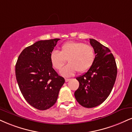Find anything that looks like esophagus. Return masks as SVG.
<instances>
[{"label":"esophagus","mask_w":132,"mask_h":132,"mask_svg":"<svg viewBox=\"0 0 132 132\" xmlns=\"http://www.w3.org/2000/svg\"><path fill=\"white\" fill-rule=\"evenodd\" d=\"M65 82H68V81H69L70 80V79L65 78Z\"/></svg>","instance_id":"1"}]
</instances>
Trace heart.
Wrapping results in <instances>:
<instances>
[{"label":"heart","instance_id":"heart-1","mask_svg":"<svg viewBox=\"0 0 132 132\" xmlns=\"http://www.w3.org/2000/svg\"><path fill=\"white\" fill-rule=\"evenodd\" d=\"M50 57L52 65L58 70L62 69L67 59L69 63L61 70V73L69 76L75 73L76 71L80 73L88 71L93 65L95 54L91 45L70 41L63 43L60 51H52Z\"/></svg>","mask_w":132,"mask_h":132}]
</instances>
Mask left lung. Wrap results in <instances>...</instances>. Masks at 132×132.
<instances>
[{
  "label": "left lung",
  "mask_w": 132,
  "mask_h": 132,
  "mask_svg": "<svg viewBox=\"0 0 132 132\" xmlns=\"http://www.w3.org/2000/svg\"><path fill=\"white\" fill-rule=\"evenodd\" d=\"M89 40L95 51V61L87 72L76 78L79 86L75 92V97L82 106L94 108L108 98L118 71L116 61L110 49L94 39Z\"/></svg>",
  "instance_id": "8db88e82"
}]
</instances>
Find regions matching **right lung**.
Listing matches in <instances>:
<instances>
[{"mask_svg":"<svg viewBox=\"0 0 132 132\" xmlns=\"http://www.w3.org/2000/svg\"><path fill=\"white\" fill-rule=\"evenodd\" d=\"M40 40L21 52L15 66L16 80L32 106L46 110L54 105L65 79L53 68L50 54L58 40Z\"/></svg>","mask_w":132,"mask_h":132,"instance_id":"right-lung-1","label":"right lung"}]
</instances>
